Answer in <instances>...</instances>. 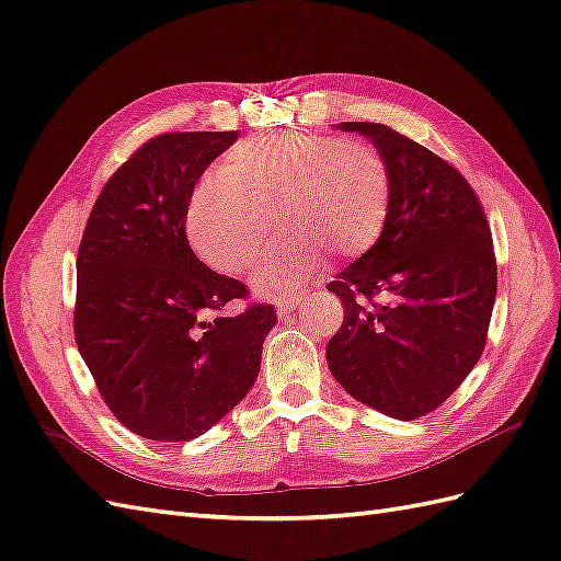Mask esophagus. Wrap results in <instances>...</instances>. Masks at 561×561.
I'll return each instance as SVG.
<instances>
[{
    "label": "esophagus",
    "instance_id": "34e87169",
    "mask_svg": "<svg viewBox=\"0 0 561 561\" xmlns=\"http://www.w3.org/2000/svg\"><path fill=\"white\" fill-rule=\"evenodd\" d=\"M299 305V299H285V302H278L276 307V313L278 317H288V313Z\"/></svg>",
    "mask_w": 561,
    "mask_h": 561
}]
</instances>
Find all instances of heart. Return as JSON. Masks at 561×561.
Wrapping results in <instances>:
<instances>
[{
    "label": "heart",
    "instance_id": "obj_1",
    "mask_svg": "<svg viewBox=\"0 0 561 561\" xmlns=\"http://www.w3.org/2000/svg\"><path fill=\"white\" fill-rule=\"evenodd\" d=\"M392 171L376 147L335 133L278 130L236 142L187 202L185 230L204 264L242 276L273 224L285 236L254 276L264 297H288L321 254L357 259L383 238Z\"/></svg>",
    "mask_w": 561,
    "mask_h": 561
}]
</instances>
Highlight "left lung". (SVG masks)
Wrapping results in <instances>:
<instances>
[{
	"instance_id": "1",
	"label": "left lung",
	"mask_w": 561,
	"mask_h": 561,
	"mask_svg": "<svg viewBox=\"0 0 561 561\" xmlns=\"http://www.w3.org/2000/svg\"><path fill=\"white\" fill-rule=\"evenodd\" d=\"M337 128L371 138L390 163L394 193L383 238L328 283L345 309L328 368L354 400L414 421L438 409L481 359L497 293L493 236L453 163L383 123Z\"/></svg>"
}]
</instances>
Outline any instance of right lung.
<instances>
[{
  "mask_svg": "<svg viewBox=\"0 0 561 561\" xmlns=\"http://www.w3.org/2000/svg\"><path fill=\"white\" fill-rule=\"evenodd\" d=\"M238 130L161 133L108 178L78 248L73 333L112 414L147 440L187 443L254 386L273 305L218 317L248 285L202 264L185 211Z\"/></svg>",
  "mask_w": 561,
  "mask_h": 561,
  "instance_id": "1",
  "label": "right lung"
}]
</instances>
